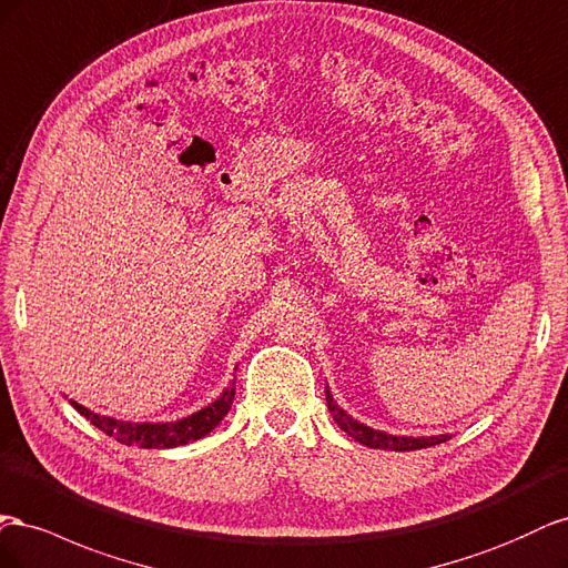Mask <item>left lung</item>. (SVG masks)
Masks as SVG:
<instances>
[{
    "label": "left lung",
    "instance_id": "obj_1",
    "mask_svg": "<svg viewBox=\"0 0 568 568\" xmlns=\"http://www.w3.org/2000/svg\"><path fill=\"white\" fill-rule=\"evenodd\" d=\"M326 404H328V412L333 416L335 424L343 428L352 440L362 443L366 447H374V449H390V452H412V449H424V447H433V445H440L447 443L452 435H428V437H412V435H393V433H385V430H376L362 420L352 418L345 409H339V404L333 399L328 385H326Z\"/></svg>",
    "mask_w": 568,
    "mask_h": 568
}]
</instances>
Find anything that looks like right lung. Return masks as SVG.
<instances>
[{
    "label": "right lung",
    "mask_w": 568,
    "mask_h": 568,
    "mask_svg": "<svg viewBox=\"0 0 568 568\" xmlns=\"http://www.w3.org/2000/svg\"><path fill=\"white\" fill-rule=\"evenodd\" d=\"M235 399V385H229L221 393L219 399H214L209 407L194 412L185 418L178 420H164V424H150V420H140V424H133V420H121V418H111L94 414L83 404H78L71 399V407L80 412V416H85L94 428L104 430L111 435L113 440H119L123 445H135L142 449H171V447H181L187 443L200 440V437L212 433L223 416L231 412Z\"/></svg>",
    "instance_id": "1"
}]
</instances>
